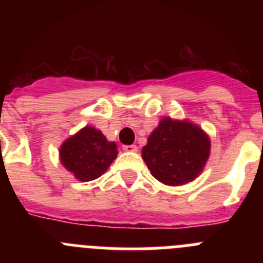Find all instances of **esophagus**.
<instances>
[{
    "label": "esophagus",
    "mask_w": 263,
    "mask_h": 263,
    "mask_svg": "<svg viewBox=\"0 0 263 263\" xmlns=\"http://www.w3.org/2000/svg\"><path fill=\"white\" fill-rule=\"evenodd\" d=\"M125 150V152H132V153H136L138 152V146L137 145H126L122 147Z\"/></svg>",
    "instance_id": "esophagus-1"
}]
</instances>
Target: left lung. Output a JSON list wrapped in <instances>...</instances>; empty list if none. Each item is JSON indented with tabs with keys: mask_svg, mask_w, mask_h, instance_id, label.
<instances>
[{
	"mask_svg": "<svg viewBox=\"0 0 263 263\" xmlns=\"http://www.w3.org/2000/svg\"><path fill=\"white\" fill-rule=\"evenodd\" d=\"M210 148V138L199 126L163 118L148 137L142 157L155 179L167 185H180L201 173Z\"/></svg>",
	"mask_w": 263,
	"mask_h": 263,
	"instance_id": "8db88e82",
	"label": "left lung"
}]
</instances>
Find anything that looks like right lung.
Here are the masks:
<instances>
[{"mask_svg":"<svg viewBox=\"0 0 263 263\" xmlns=\"http://www.w3.org/2000/svg\"><path fill=\"white\" fill-rule=\"evenodd\" d=\"M117 146L100 130L85 126L60 147L63 166L81 182L97 179L117 157Z\"/></svg>","mask_w":263,"mask_h":263,"instance_id":"1","label":"right lung"}]
</instances>
